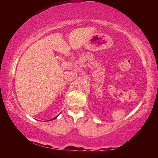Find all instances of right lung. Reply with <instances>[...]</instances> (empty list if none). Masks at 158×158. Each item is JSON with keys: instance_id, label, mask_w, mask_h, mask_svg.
I'll return each instance as SVG.
<instances>
[{"instance_id": "add662e5", "label": "right lung", "mask_w": 158, "mask_h": 158, "mask_svg": "<svg viewBox=\"0 0 158 158\" xmlns=\"http://www.w3.org/2000/svg\"><path fill=\"white\" fill-rule=\"evenodd\" d=\"M58 116H56L55 118H52V119H51V120H49V121H52V120H54V119L56 118H57V117H58Z\"/></svg>"}]
</instances>
